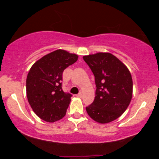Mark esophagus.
I'll return each mask as SVG.
<instances>
[{
  "instance_id": "1",
  "label": "esophagus",
  "mask_w": 159,
  "mask_h": 159,
  "mask_svg": "<svg viewBox=\"0 0 159 159\" xmlns=\"http://www.w3.org/2000/svg\"><path fill=\"white\" fill-rule=\"evenodd\" d=\"M76 96H77V97L81 98V97H82V93H81V92H80V93H78V94H77V95H76Z\"/></svg>"
}]
</instances>
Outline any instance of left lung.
<instances>
[{
    "label": "left lung",
    "instance_id": "1",
    "mask_svg": "<svg viewBox=\"0 0 159 159\" xmlns=\"http://www.w3.org/2000/svg\"><path fill=\"white\" fill-rule=\"evenodd\" d=\"M95 76L96 96L86 107L95 121L107 123L117 119L126 110L132 97L133 83L130 72L110 53L99 52L84 56Z\"/></svg>",
    "mask_w": 159,
    "mask_h": 159
}]
</instances>
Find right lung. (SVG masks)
Listing matches in <instances>:
<instances>
[{
    "instance_id": "add662e5",
    "label": "right lung",
    "mask_w": 159,
    "mask_h": 159,
    "mask_svg": "<svg viewBox=\"0 0 159 159\" xmlns=\"http://www.w3.org/2000/svg\"><path fill=\"white\" fill-rule=\"evenodd\" d=\"M78 57L59 49L43 57L30 68L26 81L27 97L33 111L42 120L54 123L66 115L72 94L62 89L63 72Z\"/></svg>"
}]
</instances>
